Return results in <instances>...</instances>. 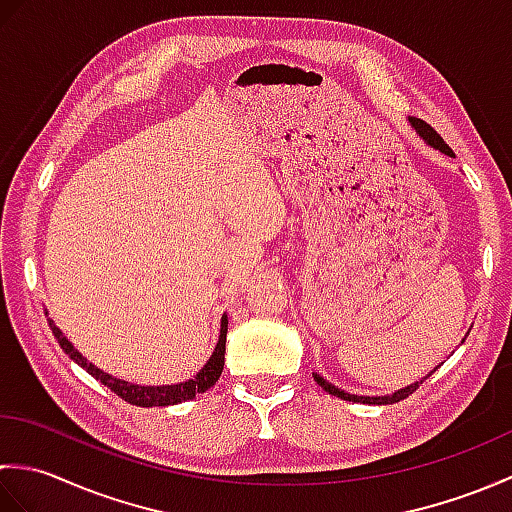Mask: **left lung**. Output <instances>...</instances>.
<instances>
[{
	"mask_svg": "<svg viewBox=\"0 0 512 512\" xmlns=\"http://www.w3.org/2000/svg\"><path fill=\"white\" fill-rule=\"evenodd\" d=\"M409 123H411V127L416 129L418 132V136L424 140V143L427 145H431V147H436V149H440L442 154H447V156H453V151H451V147L444 143L442 140V136L436 132V129H433L431 125H427L424 121H420V118H409ZM314 376V380H317V385H321L325 391H328V394H332V396H336V398H343V400H350V402H363V405H394V402H400V400H405L407 396H411L413 391H416L420 385H422V380L427 378L424 376L420 383H413V385H407L405 389H398V391H394V394L391 396H354V394H347V391H343V389H339V387H334L332 383H328V380H325L323 376H319V374H312Z\"/></svg>",
	"mask_w": 512,
	"mask_h": 512,
	"instance_id": "1",
	"label": "left lung"
}]
</instances>
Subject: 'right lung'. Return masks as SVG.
Returning a JSON list of instances; mask_svg holds the SVG:
<instances>
[{"label": "right lung", "mask_w": 512, "mask_h": 512, "mask_svg": "<svg viewBox=\"0 0 512 512\" xmlns=\"http://www.w3.org/2000/svg\"><path fill=\"white\" fill-rule=\"evenodd\" d=\"M48 323H50L54 339H57L61 345V350L68 354L76 365H81L85 372L92 374L96 380H101L105 387H110L116 396H121L125 402H129V405H136V407H167V405H178V402H184V400H191V398H195V394H204L206 389L213 387L217 383V378L222 376V369H224L226 332H228L226 314L222 317V325H220V339H217V345H215L211 358L206 361V365L200 369V372L193 378L184 380V383L160 385V387L134 385V383H127V380H123V378H116L112 374L103 372V369L92 365L79 350H74V345L65 339L63 332L57 328V325H54L52 319H48Z\"/></svg>", "instance_id": "right-lung-1"}]
</instances>
